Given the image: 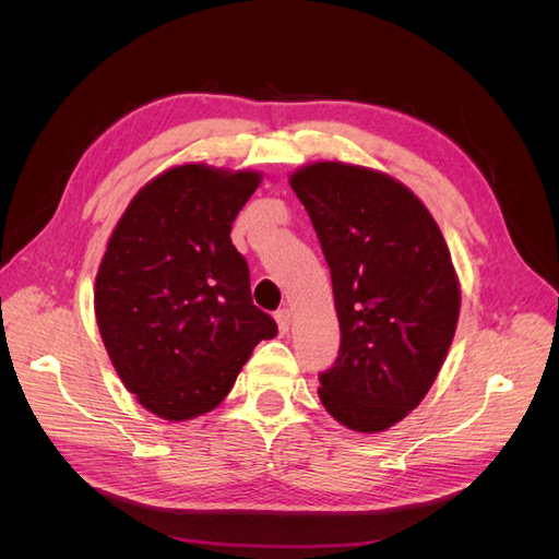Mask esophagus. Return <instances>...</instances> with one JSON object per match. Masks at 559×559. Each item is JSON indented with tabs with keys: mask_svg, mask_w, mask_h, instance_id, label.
<instances>
[{
	"mask_svg": "<svg viewBox=\"0 0 559 559\" xmlns=\"http://www.w3.org/2000/svg\"><path fill=\"white\" fill-rule=\"evenodd\" d=\"M275 321H277V326H280V333L286 335V333H289V326H292V310L289 308L277 310L275 312Z\"/></svg>",
	"mask_w": 559,
	"mask_h": 559,
	"instance_id": "34e87169",
	"label": "esophagus"
}]
</instances>
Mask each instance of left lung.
Instances as JSON below:
<instances>
[{
    "label": "left lung",
    "instance_id": "8db88e82",
    "mask_svg": "<svg viewBox=\"0 0 559 559\" xmlns=\"http://www.w3.org/2000/svg\"><path fill=\"white\" fill-rule=\"evenodd\" d=\"M331 267L337 359L319 399L343 427L384 431L427 396L460 319V282L441 228L413 191L359 165L292 175Z\"/></svg>",
    "mask_w": 559,
    "mask_h": 559
}]
</instances>
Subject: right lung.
Wrapping results in <instances>:
<instances>
[{
	"label": "right lung",
	"mask_w": 559,
	"mask_h": 559,
	"mask_svg": "<svg viewBox=\"0 0 559 559\" xmlns=\"http://www.w3.org/2000/svg\"><path fill=\"white\" fill-rule=\"evenodd\" d=\"M261 175L173 167L132 198L95 277V317L118 378L146 411L183 421L226 399L251 349L277 335L230 242Z\"/></svg>",
	"instance_id": "add662e5"
}]
</instances>
